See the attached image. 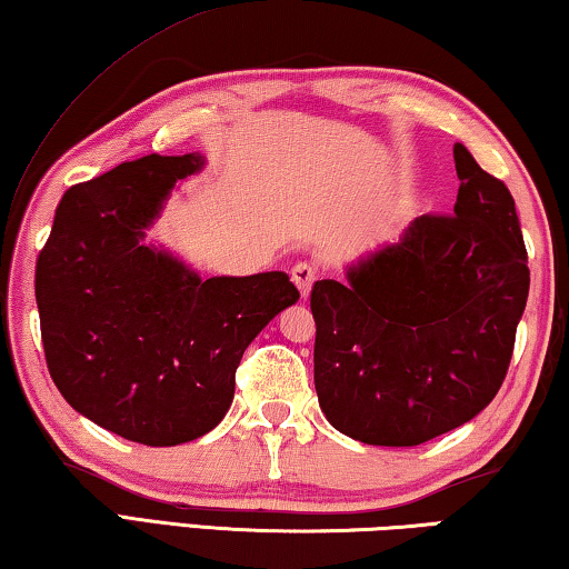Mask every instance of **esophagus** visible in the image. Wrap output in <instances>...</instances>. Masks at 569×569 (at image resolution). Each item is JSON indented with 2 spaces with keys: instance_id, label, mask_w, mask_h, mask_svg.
I'll use <instances>...</instances> for the list:
<instances>
[{
  "instance_id": "obj_1",
  "label": "esophagus",
  "mask_w": 569,
  "mask_h": 569,
  "mask_svg": "<svg viewBox=\"0 0 569 569\" xmlns=\"http://www.w3.org/2000/svg\"><path fill=\"white\" fill-rule=\"evenodd\" d=\"M291 278H293V283L298 286V291H301V298L306 301V298L311 296V286L316 281V268L311 263H296L291 268Z\"/></svg>"
}]
</instances>
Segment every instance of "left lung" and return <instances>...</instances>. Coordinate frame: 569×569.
<instances>
[{"instance_id":"8db88e82","label":"left lung","mask_w":569,"mask_h":569,"mask_svg":"<svg viewBox=\"0 0 569 569\" xmlns=\"http://www.w3.org/2000/svg\"><path fill=\"white\" fill-rule=\"evenodd\" d=\"M455 216H421L399 240L316 281L313 381L333 429L417 447L489 407L507 377L529 268L515 198L455 146Z\"/></svg>"}]
</instances>
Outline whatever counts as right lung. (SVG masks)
I'll use <instances>...</instances> for the list:
<instances>
[{
    "instance_id": "1",
    "label": "right lung",
    "mask_w": 569,
    "mask_h": 569,
    "mask_svg": "<svg viewBox=\"0 0 569 569\" xmlns=\"http://www.w3.org/2000/svg\"><path fill=\"white\" fill-rule=\"evenodd\" d=\"M203 166L200 152H152L72 186L37 258L54 387L82 417L148 447L216 429L248 343L298 301L283 271L200 278L148 243L176 182Z\"/></svg>"
}]
</instances>
